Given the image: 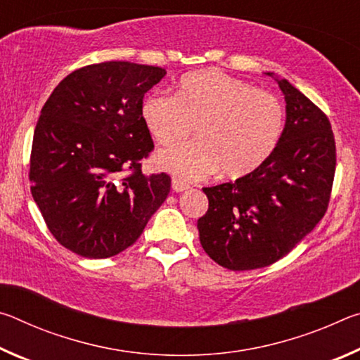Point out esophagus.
I'll use <instances>...</instances> for the list:
<instances>
[{"mask_svg": "<svg viewBox=\"0 0 360 360\" xmlns=\"http://www.w3.org/2000/svg\"><path fill=\"white\" fill-rule=\"evenodd\" d=\"M172 187H173L174 192H184V191H187V188H188V184H187V182H184V181L174 178L172 181Z\"/></svg>", "mask_w": 360, "mask_h": 360, "instance_id": "obj_1", "label": "esophagus"}]
</instances>
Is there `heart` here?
<instances>
[{
    "label": "heart",
    "mask_w": 360,
    "mask_h": 360,
    "mask_svg": "<svg viewBox=\"0 0 360 360\" xmlns=\"http://www.w3.org/2000/svg\"><path fill=\"white\" fill-rule=\"evenodd\" d=\"M141 117L162 146L181 143L195 125L198 139L157 155V165L182 179L219 169L224 178L252 173L271 157L284 130V111L275 96L221 71H195L176 95L146 96Z\"/></svg>",
    "instance_id": "heart-1"
}]
</instances>
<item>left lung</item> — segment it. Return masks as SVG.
<instances>
[{
    "label": "left lung",
    "instance_id": "8db88e82",
    "mask_svg": "<svg viewBox=\"0 0 360 360\" xmlns=\"http://www.w3.org/2000/svg\"><path fill=\"white\" fill-rule=\"evenodd\" d=\"M273 76V72H266ZM285 125L271 157L235 182L203 187L208 211L197 229L205 252L233 271L268 266L324 217L337 165L327 115L285 79Z\"/></svg>",
    "mask_w": 360,
    "mask_h": 360
}]
</instances>
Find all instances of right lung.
<instances>
[{"instance_id": "obj_1", "label": "right lung", "mask_w": 360, "mask_h": 360, "mask_svg": "<svg viewBox=\"0 0 360 360\" xmlns=\"http://www.w3.org/2000/svg\"><path fill=\"white\" fill-rule=\"evenodd\" d=\"M165 75L130 62L89 65L66 76L41 109L32 195L53 238L77 255L106 259L131 246L168 197L169 176L141 169L154 149L143 98Z\"/></svg>"}]
</instances>
